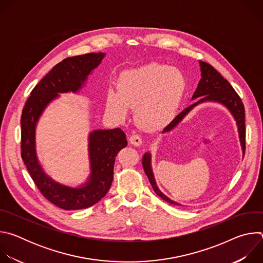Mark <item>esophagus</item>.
I'll list each match as a JSON object with an SVG mask.
<instances>
[{"label": "esophagus", "instance_id": "34e87169", "mask_svg": "<svg viewBox=\"0 0 263 263\" xmlns=\"http://www.w3.org/2000/svg\"><path fill=\"white\" fill-rule=\"evenodd\" d=\"M129 141H130L131 144H133V145H135V146H139V145H141V143H142L141 137H140L139 135H137V134H132V135L130 136V138H129Z\"/></svg>", "mask_w": 263, "mask_h": 263}]
</instances>
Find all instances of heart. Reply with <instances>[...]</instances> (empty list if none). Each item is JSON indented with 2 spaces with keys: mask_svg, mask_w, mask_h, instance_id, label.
Returning <instances> with one entry per match:
<instances>
[{
  "mask_svg": "<svg viewBox=\"0 0 263 263\" xmlns=\"http://www.w3.org/2000/svg\"><path fill=\"white\" fill-rule=\"evenodd\" d=\"M187 88L185 74L177 67L147 63L124 70L118 79V90L109 88L105 107L119 122L135 108L138 125L156 131L166 127L177 116Z\"/></svg>",
  "mask_w": 263,
  "mask_h": 263,
  "instance_id": "b5f03b06",
  "label": "heart"
}]
</instances>
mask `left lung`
Instances as JSON below:
<instances>
[{
    "instance_id": "left-lung-1",
    "label": "left lung",
    "mask_w": 263,
    "mask_h": 263,
    "mask_svg": "<svg viewBox=\"0 0 263 263\" xmlns=\"http://www.w3.org/2000/svg\"><path fill=\"white\" fill-rule=\"evenodd\" d=\"M200 63V69H201V80L198 84V87L196 91L194 92L193 99L195 100L198 98V100L185 108L181 114H179L170 125H167L162 133H167L174 130L182 121L183 119L190 114V112L198 105L206 102H213V103H218L221 104L222 106L226 107L230 114L232 115L233 119L236 122L237 126V131H238V136H239V141L242 149V157L245 155V149H246V126H245V107L239 98V96L236 93L234 88L231 86V84L224 79L221 74L209 63L199 61ZM151 153L146 152L144 153L142 157V166L144 170L145 175L148 178L149 183H151L154 192L158 197H160L162 200L165 202L172 204V205H177V206H182L181 204L171 200L167 198L161 191L158 189L153 170H152V163H151Z\"/></svg>"
}]
</instances>
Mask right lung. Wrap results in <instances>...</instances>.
Here are the masks:
<instances>
[{
  "instance_id": "add662e5",
  "label": "right lung",
  "mask_w": 263,
  "mask_h": 263,
  "mask_svg": "<svg viewBox=\"0 0 263 263\" xmlns=\"http://www.w3.org/2000/svg\"><path fill=\"white\" fill-rule=\"evenodd\" d=\"M105 53H88L68 57L56 64L40 81L28 98L23 109L22 158L41 193L51 203L64 210H79L91 207L108 193L118 153L127 145L122 129H98L89 133L88 155L90 174L85 183L71 187L59 183L49 176L36 154V126L46 108L60 93L79 92L89 74L101 64Z\"/></svg>"
}]
</instances>
